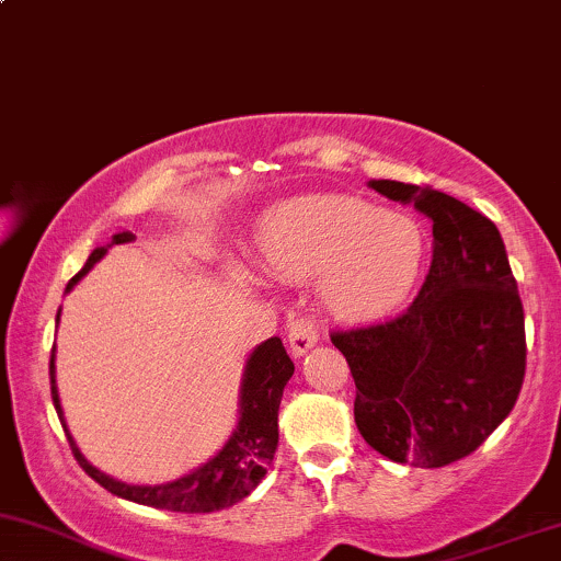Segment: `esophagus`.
Instances as JSON below:
<instances>
[{"instance_id":"obj_1","label":"esophagus","mask_w":561,"mask_h":561,"mask_svg":"<svg viewBox=\"0 0 561 561\" xmlns=\"http://www.w3.org/2000/svg\"><path fill=\"white\" fill-rule=\"evenodd\" d=\"M317 341H320V324L312 317L294 320L291 328H288V351L296 358H301L309 348H314Z\"/></svg>"}]
</instances>
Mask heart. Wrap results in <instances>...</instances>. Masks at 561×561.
I'll return each instance as SVG.
<instances>
[{
  "mask_svg": "<svg viewBox=\"0 0 561 561\" xmlns=\"http://www.w3.org/2000/svg\"><path fill=\"white\" fill-rule=\"evenodd\" d=\"M257 244L267 273L286 280L320 278L324 307L348 322L396 312L424 265V233L411 218L341 195L273 207Z\"/></svg>",
  "mask_w": 561,
  "mask_h": 561,
  "instance_id": "1",
  "label": "heart"
}]
</instances>
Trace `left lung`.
<instances>
[{
  "label": "left lung",
  "instance_id": "obj_1",
  "mask_svg": "<svg viewBox=\"0 0 561 561\" xmlns=\"http://www.w3.org/2000/svg\"><path fill=\"white\" fill-rule=\"evenodd\" d=\"M369 186L432 220V267L408 312L330 341L354 375L366 445L396 462L442 468L483 445L520 396L523 301L486 216L432 186Z\"/></svg>",
  "mask_w": 561,
  "mask_h": 561
}]
</instances>
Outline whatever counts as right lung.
<instances>
[{
    "label": "right lung",
    "instance_id": "obj_1",
    "mask_svg": "<svg viewBox=\"0 0 561 561\" xmlns=\"http://www.w3.org/2000/svg\"><path fill=\"white\" fill-rule=\"evenodd\" d=\"M135 237L129 231L114 233L112 244L95 247L90 252L85 267L67 283V291L78 283L90 267L99 262L103 254L114 244H127ZM59 324V314H57ZM57 345L51 348V362H48V377H51V400L57 408V416L65 428L69 447H72L75 460L90 479L99 481L106 492H112L122 500L148 504V507L171 510V513H216V510H226L231 504L244 500L257 489V483L265 479L267 466L275 458L278 449V408L283 398V387L294 375V362L288 358L286 348H283L280 337H267L260 343L247 358L244 377H241L239 390V424L233 434L228 437L224 447L213 455L203 466L190 471L182 479L169 483H156V486H135V483L116 481L112 476L101 473L99 468L90 466L80 447L75 445L72 434H69L65 411L59 403L57 390Z\"/></svg>",
    "mask_w": 561,
    "mask_h": 561
}]
</instances>
